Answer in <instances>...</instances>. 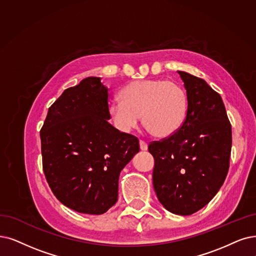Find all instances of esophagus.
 <instances>
[{"label":"esophagus","instance_id":"1","mask_svg":"<svg viewBox=\"0 0 256 256\" xmlns=\"http://www.w3.org/2000/svg\"><path fill=\"white\" fill-rule=\"evenodd\" d=\"M140 148L142 151H146L148 149V145L145 140H140Z\"/></svg>","mask_w":256,"mask_h":256}]
</instances>
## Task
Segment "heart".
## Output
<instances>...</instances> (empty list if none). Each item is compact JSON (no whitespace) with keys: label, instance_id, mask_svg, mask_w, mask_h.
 Instances as JSON below:
<instances>
[{"label":"heart","instance_id":"1","mask_svg":"<svg viewBox=\"0 0 256 256\" xmlns=\"http://www.w3.org/2000/svg\"><path fill=\"white\" fill-rule=\"evenodd\" d=\"M120 98L111 102L108 112L111 122L122 132L136 128L142 116L152 136L168 138L186 120L188 98L176 82L160 78L131 82L120 91Z\"/></svg>","mask_w":256,"mask_h":256}]
</instances>
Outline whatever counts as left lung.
Segmentation results:
<instances>
[{"instance_id":"1","label":"left lung","mask_w":256,"mask_h":256,"mask_svg":"<svg viewBox=\"0 0 256 256\" xmlns=\"http://www.w3.org/2000/svg\"><path fill=\"white\" fill-rule=\"evenodd\" d=\"M187 91L185 122L172 136L151 142L153 187L162 205L190 216L216 196L229 170L231 124L220 96L205 80L178 71Z\"/></svg>"}]
</instances>
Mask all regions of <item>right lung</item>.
I'll use <instances>...</instances> for the list:
<instances>
[{"mask_svg":"<svg viewBox=\"0 0 256 256\" xmlns=\"http://www.w3.org/2000/svg\"><path fill=\"white\" fill-rule=\"evenodd\" d=\"M108 102L100 78H86L50 106L40 131L48 185L80 213L103 214L114 205L120 173L140 151L136 136L108 122Z\"/></svg>","mask_w":256,"mask_h":256,"instance_id":"1","label":"right lung"}]
</instances>
